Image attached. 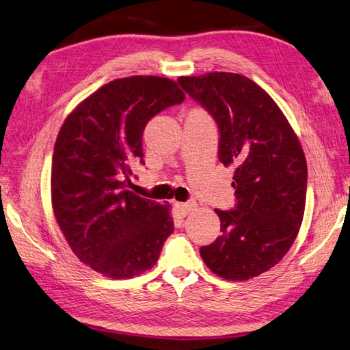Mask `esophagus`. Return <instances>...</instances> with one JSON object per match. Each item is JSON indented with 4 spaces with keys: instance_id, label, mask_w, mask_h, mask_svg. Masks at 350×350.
<instances>
[{
    "instance_id": "34e87169",
    "label": "esophagus",
    "mask_w": 350,
    "mask_h": 350,
    "mask_svg": "<svg viewBox=\"0 0 350 350\" xmlns=\"http://www.w3.org/2000/svg\"><path fill=\"white\" fill-rule=\"evenodd\" d=\"M176 207H177V212L182 216H188L195 208V204L193 202H177Z\"/></svg>"
}]
</instances>
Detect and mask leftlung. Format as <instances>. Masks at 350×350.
I'll return each instance as SVG.
<instances>
[{
    "instance_id": "left-lung-1",
    "label": "left lung",
    "mask_w": 350,
    "mask_h": 350,
    "mask_svg": "<svg viewBox=\"0 0 350 350\" xmlns=\"http://www.w3.org/2000/svg\"><path fill=\"white\" fill-rule=\"evenodd\" d=\"M177 82L215 118L219 161L234 167L237 206L215 210L222 234L200 249L202 261L225 280L256 278L282 261L301 226L307 191L301 143L279 105L246 76L212 71Z\"/></svg>"
}]
</instances>
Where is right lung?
Returning <instances> with one entry per match:
<instances>
[{
  "mask_svg": "<svg viewBox=\"0 0 350 350\" xmlns=\"http://www.w3.org/2000/svg\"><path fill=\"white\" fill-rule=\"evenodd\" d=\"M183 100L167 77L116 79L77 104L59 129L51 176L53 215L72 254L105 278L150 270L174 231L172 206L138 197L126 183L134 162H143L146 124Z\"/></svg>",
  "mask_w": 350,
  "mask_h": 350,
  "instance_id": "right-lung-1",
  "label": "right lung"
}]
</instances>
